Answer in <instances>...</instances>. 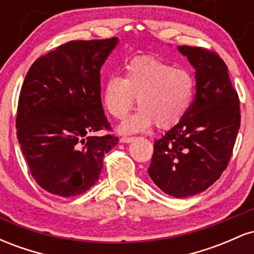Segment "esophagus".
<instances>
[{
	"mask_svg": "<svg viewBox=\"0 0 254 254\" xmlns=\"http://www.w3.org/2000/svg\"><path fill=\"white\" fill-rule=\"evenodd\" d=\"M133 139H135V137H127V136H124L121 138V142L122 143H130V142H132Z\"/></svg>",
	"mask_w": 254,
	"mask_h": 254,
	"instance_id": "34e87169",
	"label": "esophagus"
}]
</instances>
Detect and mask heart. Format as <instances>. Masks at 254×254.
<instances>
[{"label": "heart", "instance_id": "heart-1", "mask_svg": "<svg viewBox=\"0 0 254 254\" xmlns=\"http://www.w3.org/2000/svg\"><path fill=\"white\" fill-rule=\"evenodd\" d=\"M196 89L193 75L153 56H136L125 64L124 77L105 81L103 103L116 119H124L136 98L141 107L119 127L123 133L141 132L156 125L160 130L177 127L188 115Z\"/></svg>", "mask_w": 254, "mask_h": 254}]
</instances>
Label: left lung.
I'll return each mask as SVG.
<instances>
[{
	"mask_svg": "<svg viewBox=\"0 0 254 254\" xmlns=\"http://www.w3.org/2000/svg\"><path fill=\"white\" fill-rule=\"evenodd\" d=\"M196 69V94L185 118L154 143L148 174L165 193L184 198L212 185L226 170L240 127V100L216 52L182 45Z\"/></svg>",
	"mask_w": 254,
	"mask_h": 254,
	"instance_id": "8db88e82",
	"label": "left lung"
}]
</instances>
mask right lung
<instances>
[{
	"instance_id": "obj_1",
	"label": "right lung",
	"mask_w": 254,
	"mask_h": 254,
	"mask_svg": "<svg viewBox=\"0 0 254 254\" xmlns=\"http://www.w3.org/2000/svg\"><path fill=\"white\" fill-rule=\"evenodd\" d=\"M118 38L71 40L31 65L20 92L16 135L32 177L61 197L89 190L118 143L101 104L100 69Z\"/></svg>"
}]
</instances>
